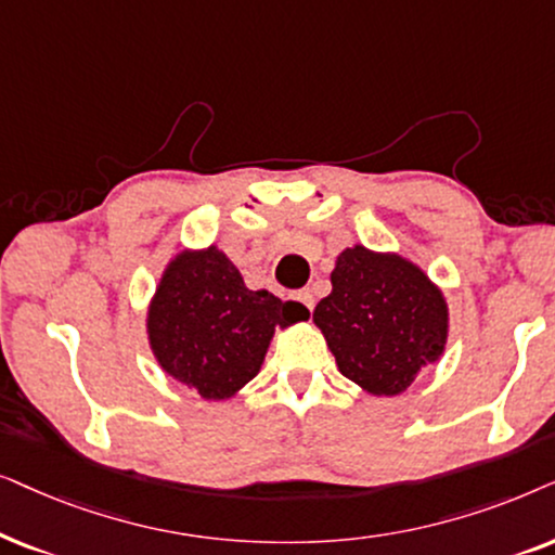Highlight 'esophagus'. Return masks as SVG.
Wrapping results in <instances>:
<instances>
[{
	"mask_svg": "<svg viewBox=\"0 0 555 555\" xmlns=\"http://www.w3.org/2000/svg\"><path fill=\"white\" fill-rule=\"evenodd\" d=\"M297 299L309 309V312H312V309H314V294L312 292L301 289V292H297Z\"/></svg>",
	"mask_w": 555,
	"mask_h": 555,
	"instance_id": "34e87169",
	"label": "esophagus"
}]
</instances>
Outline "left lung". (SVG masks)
<instances>
[{
	"mask_svg": "<svg viewBox=\"0 0 555 555\" xmlns=\"http://www.w3.org/2000/svg\"><path fill=\"white\" fill-rule=\"evenodd\" d=\"M330 282L312 320L354 386L371 396H401L424 367L439 363L449 305L418 263L354 243L335 258Z\"/></svg>",
	"mask_w": 555,
	"mask_h": 555,
	"instance_id": "1",
	"label": "left lung"
}]
</instances>
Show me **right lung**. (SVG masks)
Instances as JSON below:
<instances>
[{"mask_svg": "<svg viewBox=\"0 0 555 555\" xmlns=\"http://www.w3.org/2000/svg\"><path fill=\"white\" fill-rule=\"evenodd\" d=\"M305 320L299 301L248 289L218 246L182 248L146 307V339L169 378L205 401H228L261 371L276 327Z\"/></svg>", "mask_w": 555, "mask_h": 555, "instance_id": "1", "label": "right lung"}]
</instances>
